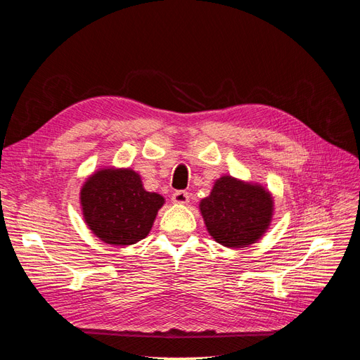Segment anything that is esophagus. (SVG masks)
Instances as JSON below:
<instances>
[{
	"label": "esophagus",
	"mask_w": 360,
	"mask_h": 360,
	"mask_svg": "<svg viewBox=\"0 0 360 360\" xmlns=\"http://www.w3.org/2000/svg\"><path fill=\"white\" fill-rule=\"evenodd\" d=\"M172 202L176 204H188L189 202V193L186 191H177L172 193Z\"/></svg>",
	"instance_id": "obj_1"
}]
</instances>
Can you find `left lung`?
<instances>
[{
  "label": "left lung",
  "instance_id": "obj_1",
  "mask_svg": "<svg viewBox=\"0 0 360 360\" xmlns=\"http://www.w3.org/2000/svg\"><path fill=\"white\" fill-rule=\"evenodd\" d=\"M200 210L207 231L226 248H248L258 242L270 226L274 198L261 184L246 183L231 176L214 181Z\"/></svg>",
  "mask_w": 360,
  "mask_h": 360
}]
</instances>
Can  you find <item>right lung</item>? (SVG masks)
<instances>
[{
  "label": "right lung",
  "mask_w": 360,
  "mask_h": 360,
  "mask_svg": "<svg viewBox=\"0 0 360 360\" xmlns=\"http://www.w3.org/2000/svg\"><path fill=\"white\" fill-rule=\"evenodd\" d=\"M165 198L147 192L139 174L130 168H103L86 179L81 189L85 224L102 242L134 245L148 236Z\"/></svg>",
  "instance_id": "1"
}]
</instances>
